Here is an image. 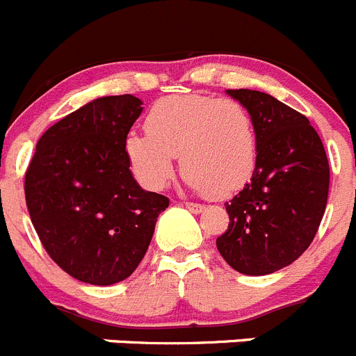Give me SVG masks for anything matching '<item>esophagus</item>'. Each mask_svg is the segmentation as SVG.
Returning a JSON list of instances; mask_svg holds the SVG:
<instances>
[{"label":"esophagus","mask_w":356,"mask_h":356,"mask_svg":"<svg viewBox=\"0 0 356 356\" xmlns=\"http://www.w3.org/2000/svg\"><path fill=\"white\" fill-rule=\"evenodd\" d=\"M184 205L187 209H189L191 212H194V214H200V212H202L203 209H205V207H203V205H200V203H193V202H185Z\"/></svg>","instance_id":"1"}]
</instances>
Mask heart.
Returning <instances> with one entry per match:
<instances>
[{"mask_svg":"<svg viewBox=\"0 0 356 356\" xmlns=\"http://www.w3.org/2000/svg\"><path fill=\"white\" fill-rule=\"evenodd\" d=\"M145 131L129 133L124 154L147 189H163L175 156L193 189L230 196L250 181L257 165V131L241 102L203 95H172L149 109Z\"/></svg>","mask_w":356,"mask_h":356,"instance_id":"obj_1","label":"heart"}]
</instances>
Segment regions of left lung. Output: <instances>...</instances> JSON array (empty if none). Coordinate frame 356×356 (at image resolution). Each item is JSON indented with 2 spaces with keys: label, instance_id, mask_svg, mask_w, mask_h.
Masks as SVG:
<instances>
[{
  "label": "left lung",
  "instance_id": "left-lung-1",
  "mask_svg": "<svg viewBox=\"0 0 356 356\" xmlns=\"http://www.w3.org/2000/svg\"><path fill=\"white\" fill-rule=\"evenodd\" d=\"M250 111L257 131V165L227 203L230 223L216 247L236 272L268 275L309 247L326 211L330 165L309 120L275 97L227 90Z\"/></svg>",
  "mask_w": 356,
  "mask_h": 356
}]
</instances>
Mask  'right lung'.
<instances>
[{"mask_svg":"<svg viewBox=\"0 0 356 356\" xmlns=\"http://www.w3.org/2000/svg\"><path fill=\"white\" fill-rule=\"evenodd\" d=\"M142 104L109 95L81 106L39 138L26 171V207L42 247L88 284L129 277L169 207L165 196L142 189L124 154Z\"/></svg>","mask_w":356,"mask_h":356,"instance_id":"1","label":"right lung"}]
</instances>
